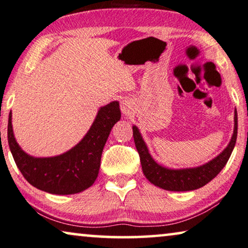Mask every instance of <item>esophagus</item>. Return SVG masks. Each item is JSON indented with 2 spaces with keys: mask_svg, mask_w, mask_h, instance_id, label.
Returning a JSON list of instances; mask_svg holds the SVG:
<instances>
[{
  "mask_svg": "<svg viewBox=\"0 0 248 248\" xmlns=\"http://www.w3.org/2000/svg\"><path fill=\"white\" fill-rule=\"evenodd\" d=\"M132 109H133V106H132V103L130 102V100L125 99L122 102L121 110L124 115H130V114L132 113Z\"/></svg>",
  "mask_w": 248,
  "mask_h": 248,
  "instance_id": "esophagus-1",
  "label": "esophagus"
}]
</instances>
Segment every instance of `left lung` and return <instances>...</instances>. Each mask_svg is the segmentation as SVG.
Instances as JSON below:
<instances>
[{"instance_id":"left-lung-1","label":"left lung","mask_w":248,"mask_h":248,"mask_svg":"<svg viewBox=\"0 0 248 248\" xmlns=\"http://www.w3.org/2000/svg\"><path fill=\"white\" fill-rule=\"evenodd\" d=\"M133 138L140 154L143 173L151 184L169 191H190L202 188L213 180L227 163L237 139V112L235 109L234 132L228 145L216 157L199 167L170 169L161 166L150 154L148 146L135 125H133Z\"/></svg>"}]
</instances>
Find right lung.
<instances>
[{
    "label": "right lung",
    "instance_id": "obj_1",
    "mask_svg": "<svg viewBox=\"0 0 248 248\" xmlns=\"http://www.w3.org/2000/svg\"><path fill=\"white\" fill-rule=\"evenodd\" d=\"M120 120V103L114 100L100 107L91 128L74 148L56 156L35 157L17 144L10 113L9 146L16 167L29 184L52 195H74L88 189L95 182L103 149L114 124Z\"/></svg>",
    "mask_w": 248,
    "mask_h": 248
}]
</instances>
